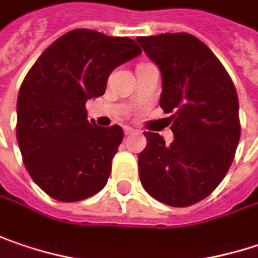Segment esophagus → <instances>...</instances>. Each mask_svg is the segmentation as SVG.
I'll return each mask as SVG.
<instances>
[{
  "label": "esophagus",
  "instance_id": "34e87169",
  "mask_svg": "<svg viewBox=\"0 0 258 258\" xmlns=\"http://www.w3.org/2000/svg\"><path fill=\"white\" fill-rule=\"evenodd\" d=\"M124 133H125V136H131V134L136 133V130L131 128V127H124Z\"/></svg>",
  "mask_w": 258,
  "mask_h": 258
}]
</instances>
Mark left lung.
I'll return each mask as SVG.
<instances>
[{
  "instance_id": "8db88e82",
  "label": "left lung",
  "mask_w": 258,
  "mask_h": 258,
  "mask_svg": "<svg viewBox=\"0 0 258 258\" xmlns=\"http://www.w3.org/2000/svg\"><path fill=\"white\" fill-rule=\"evenodd\" d=\"M137 42L162 76L160 106L169 116L174 142L144 131L139 155L144 189L156 200L187 207L206 199L226 175L239 142L235 86L205 43L189 33L140 36Z\"/></svg>"
}]
</instances>
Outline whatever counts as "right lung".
Returning <instances> with one entry per match:
<instances>
[{
    "mask_svg": "<svg viewBox=\"0 0 258 258\" xmlns=\"http://www.w3.org/2000/svg\"><path fill=\"white\" fill-rule=\"evenodd\" d=\"M142 53L130 38L76 29L56 39L27 73L17 98V142L32 179L59 202H80L108 182L124 133L87 119L109 74Z\"/></svg>",
    "mask_w": 258,
    "mask_h": 258,
    "instance_id": "obj_1",
    "label": "right lung"
}]
</instances>
